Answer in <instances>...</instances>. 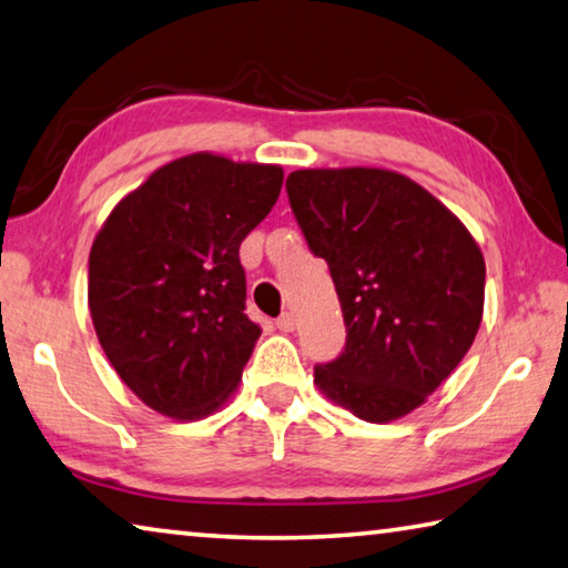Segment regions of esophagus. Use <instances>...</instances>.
Listing matches in <instances>:
<instances>
[{
	"instance_id": "1",
	"label": "esophagus",
	"mask_w": 568,
	"mask_h": 568,
	"mask_svg": "<svg viewBox=\"0 0 568 568\" xmlns=\"http://www.w3.org/2000/svg\"><path fill=\"white\" fill-rule=\"evenodd\" d=\"M294 324H296V322H294V314H292V312H284L282 317L276 320V329H278V332H292Z\"/></svg>"
}]
</instances>
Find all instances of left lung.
Instances as JSON below:
<instances>
[{
    "label": "left lung",
    "instance_id": "left-lung-1",
    "mask_svg": "<svg viewBox=\"0 0 568 568\" xmlns=\"http://www.w3.org/2000/svg\"><path fill=\"white\" fill-rule=\"evenodd\" d=\"M286 196L310 251L329 266L347 327L345 349L314 367V383L362 420H397L476 339L480 248L438 199L393 171H294Z\"/></svg>",
    "mask_w": 568,
    "mask_h": 568
}]
</instances>
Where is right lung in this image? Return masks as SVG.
Returning <instances> with one entry per match:
<instances>
[{"label": "right lung", "instance_id": "right-lung-1", "mask_svg": "<svg viewBox=\"0 0 568 568\" xmlns=\"http://www.w3.org/2000/svg\"><path fill=\"white\" fill-rule=\"evenodd\" d=\"M278 165L196 153L118 203L90 248L92 324L120 379L155 413L209 415L258 339L241 241L282 191Z\"/></svg>", "mask_w": 568, "mask_h": 568}]
</instances>
